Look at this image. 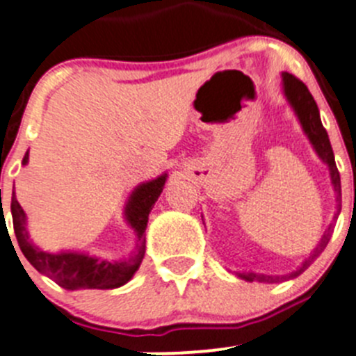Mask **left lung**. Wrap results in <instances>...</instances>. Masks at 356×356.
<instances>
[{
  "label": "left lung",
  "mask_w": 356,
  "mask_h": 356,
  "mask_svg": "<svg viewBox=\"0 0 356 356\" xmlns=\"http://www.w3.org/2000/svg\"><path fill=\"white\" fill-rule=\"evenodd\" d=\"M282 93H284L286 100H288V104L291 106V109L295 111L296 118H298L300 125H302V130H304V134L307 136L309 143H311L312 148H314L316 155L319 156V161H321L323 164L328 165L332 187H334L335 192V201H337L334 218H337L339 213H341V176H339L337 165H335V156L330 145V139H328L327 130H325L321 118H319L318 104L312 99L311 91L307 90V86H305L300 79H296L295 76L288 74V72H282ZM332 231H334V227L330 226L325 233H323V236L319 238L318 245L314 247V250H311L309 257H305V259L302 261V265H300L295 272L288 273V275H265V273L243 272L238 273V277L249 280V282H254V280H257V282H277V280L298 277L300 273L305 272L312 261L325 250V247H327L328 240H330L332 236Z\"/></svg>",
  "instance_id": "1"
}]
</instances>
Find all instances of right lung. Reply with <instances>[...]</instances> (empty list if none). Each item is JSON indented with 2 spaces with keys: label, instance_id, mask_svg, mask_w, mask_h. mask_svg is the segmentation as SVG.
<instances>
[{
  "label": "right lung",
  "instance_id": "1",
  "mask_svg": "<svg viewBox=\"0 0 356 356\" xmlns=\"http://www.w3.org/2000/svg\"><path fill=\"white\" fill-rule=\"evenodd\" d=\"M29 152L22 159V165L28 164ZM168 172H162L155 180L143 181L134 188L125 203L123 217L127 224L136 233V250L129 257L122 259H102L79 250H60L49 252L31 242L28 233V217L19 204L15 192H12V220L17 243L26 259L42 273L54 280L65 289H114L127 284L141 266L145 257L146 238L145 231L148 226V215L159 195L162 194Z\"/></svg>",
  "mask_w": 356,
  "mask_h": 356
}]
</instances>
